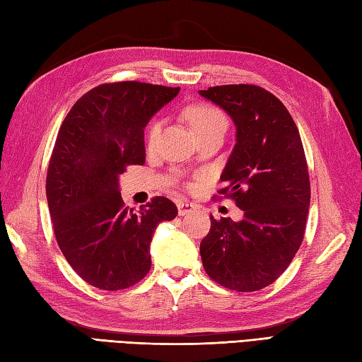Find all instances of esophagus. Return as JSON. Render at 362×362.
<instances>
[{
  "label": "esophagus",
  "instance_id": "obj_1",
  "mask_svg": "<svg viewBox=\"0 0 362 362\" xmlns=\"http://www.w3.org/2000/svg\"><path fill=\"white\" fill-rule=\"evenodd\" d=\"M197 209V204L190 202H178V214L180 216H187V214L194 212Z\"/></svg>",
  "mask_w": 362,
  "mask_h": 362
}]
</instances>
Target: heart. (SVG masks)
Listing matches in <instances>:
<instances>
[{
    "mask_svg": "<svg viewBox=\"0 0 362 362\" xmlns=\"http://www.w3.org/2000/svg\"><path fill=\"white\" fill-rule=\"evenodd\" d=\"M186 114V119L190 124L192 131L200 137L206 132L214 131V129H226L228 120L225 114L220 110L217 106L209 105V103H194L184 110ZM162 128V120L154 119L145 132V142L148 148H153L156 145L159 134Z\"/></svg>",
    "mask_w": 362,
    "mask_h": 362,
    "instance_id": "obj_1",
    "label": "heart"
}]
</instances>
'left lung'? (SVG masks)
Listing matches in <instances>:
<instances>
[{
    "label": "left lung",
    "mask_w": 362,
    "mask_h": 362,
    "mask_svg": "<svg viewBox=\"0 0 362 362\" xmlns=\"http://www.w3.org/2000/svg\"><path fill=\"white\" fill-rule=\"evenodd\" d=\"M235 123L238 142L214 195L231 198L240 222L211 217L200 243L206 274L238 292L264 289L283 275L303 242L311 202L308 162L297 124L274 93L255 84L200 90Z\"/></svg>",
    "instance_id": "1"
}]
</instances>
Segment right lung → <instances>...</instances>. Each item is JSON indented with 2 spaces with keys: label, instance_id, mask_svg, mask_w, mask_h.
<instances>
[{
  "label": "right lung",
  "instance_id": "right-lung-1",
  "mask_svg": "<svg viewBox=\"0 0 362 362\" xmlns=\"http://www.w3.org/2000/svg\"><path fill=\"white\" fill-rule=\"evenodd\" d=\"M178 92L139 81L100 84L71 106L57 132L47 172L51 222L71 269L98 289L144 279L154 228L178 214L165 197L128 209L117 182L129 165L145 164L146 123Z\"/></svg>",
  "mask_w": 362,
  "mask_h": 362
}]
</instances>
